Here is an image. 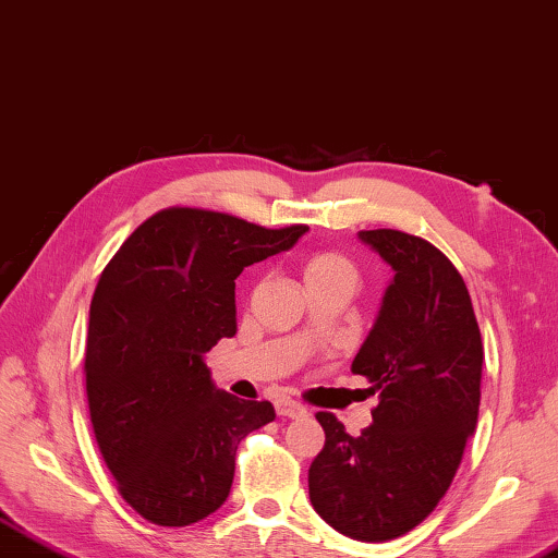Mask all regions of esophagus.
Returning <instances> with one entry per match:
<instances>
[{
	"label": "esophagus",
	"mask_w": 558,
	"mask_h": 558,
	"mask_svg": "<svg viewBox=\"0 0 558 558\" xmlns=\"http://www.w3.org/2000/svg\"><path fill=\"white\" fill-rule=\"evenodd\" d=\"M275 407H277L279 416H289V418H299V416H305V412H308V409H305L301 402L289 400V397H281V400L275 402Z\"/></svg>",
	"instance_id": "34e87169"
}]
</instances>
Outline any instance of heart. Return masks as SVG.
<instances>
[{
  "label": "heart",
  "mask_w": 558,
  "mask_h": 558,
  "mask_svg": "<svg viewBox=\"0 0 558 558\" xmlns=\"http://www.w3.org/2000/svg\"><path fill=\"white\" fill-rule=\"evenodd\" d=\"M337 275H354V267H351L349 259L339 253H315L303 265V279L305 283L315 281V279H325V277H337Z\"/></svg>",
  "instance_id": "1"
}]
</instances>
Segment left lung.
<instances>
[{"mask_svg": "<svg viewBox=\"0 0 558 558\" xmlns=\"http://www.w3.org/2000/svg\"><path fill=\"white\" fill-rule=\"evenodd\" d=\"M392 281L351 363L378 390L373 424L349 436L317 412L325 448L308 470L311 504L359 542L414 530L446 496L480 416L484 347L460 271L438 247L392 229L359 231Z\"/></svg>", "mask_w": 558, "mask_h": 558, "instance_id": "obj_1", "label": "left lung"}]
</instances>
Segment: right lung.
I'll use <instances>...</instances> for the list:
<instances>
[{
	"label": "right lung",
	"instance_id": "right-lung-1",
	"mask_svg": "<svg viewBox=\"0 0 558 558\" xmlns=\"http://www.w3.org/2000/svg\"><path fill=\"white\" fill-rule=\"evenodd\" d=\"M305 231L170 207L146 219L100 275L84 363L90 424L122 498L154 525L185 527L219 510L238 442L275 422L271 402L216 388L204 354L235 335L241 271L291 250Z\"/></svg>",
	"mask_w": 558,
	"mask_h": 558
}]
</instances>
